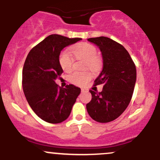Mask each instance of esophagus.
Here are the masks:
<instances>
[{"label":"esophagus","instance_id":"34e87169","mask_svg":"<svg viewBox=\"0 0 160 160\" xmlns=\"http://www.w3.org/2000/svg\"><path fill=\"white\" fill-rule=\"evenodd\" d=\"M84 91H86V89H82H82H81V92H84Z\"/></svg>","mask_w":160,"mask_h":160}]
</instances>
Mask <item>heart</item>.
<instances>
[{
	"label": "heart",
	"instance_id": "1",
	"mask_svg": "<svg viewBox=\"0 0 160 160\" xmlns=\"http://www.w3.org/2000/svg\"><path fill=\"white\" fill-rule=\"evenodd\" d=\"M71 52L75 58H82L87 62L86 68L97 71L101 66V61L97 56V49L90 43H82L71 47ZM59 64L65 72H69L73 68L74 59L67 51H64L59 56ZM92 78L89 72H74L69 75V81L77 86H84Z\"/></svg>",
	"mask_w": 160,
	"mask_h": 160
}]
</instances>
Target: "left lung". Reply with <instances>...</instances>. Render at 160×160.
Wrapping results in <instances>:
<instances>
[{"label": "left lung", "instance_id": "1", "mask_svg": "<svg viewBox=\"0 0 160 160\" xmlns=\"http://www.w3.org/2000/svg\"><path fill=\"white\" fill-rule=\"evenodd\" d=\"M102 52L103 68L95 86L103 84L101 92L90 90L92 100L86 104L88 113L98 122L114 120L128 107L136 82V68L128 51L106 37L89 38Z\"/></svg>", "mask_w": 160, "mask_h": 160}]
</instances>
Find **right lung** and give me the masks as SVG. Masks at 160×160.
Here are the masks:
<instances>
[{
  "instance_id": "1",
  "label": "right lung",
  "mask_w": 160,
  "mask_h": 160,
  "mask_svg": "<svg viewBox=\"0 0 160 160\" xmlns=\"http://www.w3.org/2000/svg\"><path fill=\"white\" fill-rule=\"evenodd\" d=\"M81 40L51 34L32 49L25 59L24 94L34 113L49 123H59L69 117L81 91L73 84L63 88L55 82L63 72L59 64L61 51Z\"/></svg>"
}]
</instances>
